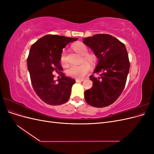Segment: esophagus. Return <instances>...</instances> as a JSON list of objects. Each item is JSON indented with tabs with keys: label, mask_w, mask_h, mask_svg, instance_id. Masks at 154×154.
<instances>
[{
	"label": "esophagus",
	"mask_w": 154,
	"mask_h": 154,
	"mask_svg": "<svg viewBox=\"0 0 154 154\" xmlns=\"http://www.w3.org/2000/svg\"><path fill=\"white\" fill-rule=\"evenodd\" d=\"M84 80H85L84 79H76V82H83Z\"/></svg>",
	"instance_id": "1"
}]
</instances>
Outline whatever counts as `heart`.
<instances>
[{
	"mask_svg": "<svg viewBox=\"0 0 154 154\" xmlns=\"http://www.w3.org/2000/svg\"><path fill=\"white\" fill-rule=\"evenodd\" d=\"M72 48L75 52H76L79 54L82 55L83 58L86 60V61H88L91 63H93L95 61V57L94 55L91 54H87L88 49L87 46L84 44L82 42H77L73 44ZM60 60H61V63L63 66H66L67 64L65 51L62 52ZM90 65L84 62L78 65H71L67 69L66 73L69 76L80 79L84 77L88 72V71H90Z\"/></svg>",
	"mask_w": 154,
	"mask_h": 154,
	"instance_id": "obj_1",
	"label": "heart"
}]
</instances>
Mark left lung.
<instances>
[{
  "mask_svg": "<svg viewBox=\"0 0 154 154\" xmlns=\"http://www.w3.org/2000/svg\"><path fill=\"white\" fill-rule=\"evenodd\" d=\"M83 40L98 58L94 73L100 74L97 78L90 76L92 87L84 92L85 101L97 108L107 106L118 98L125 88L130 69L127 49L108 34H97Z\"/></svg>",
  "mask_w": 154,
  "mask_h": 154,
  "instance_id": "8db88e82",
  "label": "left lung"
}]
</instances>
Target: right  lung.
I'll return each mask as SVG.
<instances>
[{
  "instance_id": "obj_1",
  "label": "right lung",
  "mask_w": 154,
  "mask_h": 154,
  "mask_svg": "<svg viewBox=\"0 0 154 154\" xmlns=\"http://www.w3.org/2000/svg\"><path fill=\"white\" fill-rule=\"evenodd\" d=\"M77 40L64 36L48 35L31 45L27 60V68L34 91L45 103L60 105L69 99L75 80L66 76L62 72L60 58L63 48L69 42ZM54 70L61 76L58 83L54 80L52 72Z\"/></svg>"
}]
</instances>
